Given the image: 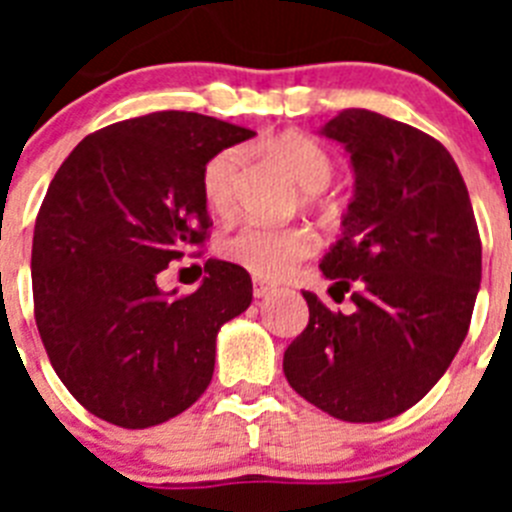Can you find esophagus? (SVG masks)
Here are the masks:
<instances>
[{"mask_svg":"<svg viewBox=\"0 0 512 512\" xmlns=\"http://www.w3.org/2000/svg\"><path fill=\"white\" fill-rule=\"evenodd\" d=\"M269 292H274V287H271L269 282H261V279H253V295L256 297H266Z\"/></svg>","mask_w":512,"mask_h":512,"instance_id":"esophagus-1","label":"esophagus"}]
</instances>
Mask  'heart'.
I'll return each mask as SVG.
<instances>
[{"instance_id": "1", "label": "heart", "mask_w": 512, "mask_h": 512, "mask_svg": "<svg viewBox=\"0 0 512 512\" xmlns=\"http://www.w3.org/2000/svg\"><path fill=\"white\" fill-rule=\"evenodd\" d=\"M269 156L287 171L305 192H320L333 176V161L312 138L284 133L269 143ZM243 171L241 148L215 153L202 171V197L215 215H230L238 205V182ZM318 251V238L302 225H277L248 220L220 241V253L230 264L251 271L259 279H282Z\"/></svg>"}]
</instances>
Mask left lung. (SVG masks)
Instances as JSON below:
<instances>
[{
  "label": "left lung",
  "instance_id": "obj_1",
  "mask_svg": "<svg viewBox=\"0 0 512 512\" xmlns=\"http://www.w3.org/2000/svg\"><path fill=\"white\" fill-rule=\"evenodd\" d=\"M320 133L351 156L354 200L325 253L354 312L302 292L310 320L284 351V377L348 423L395 418L428 395L467 338L482 241L459 166L436 138L369 110H343Z\"/></svg>",
  "mask_w": 512,
  "mask_h": 512
}]
</instances>
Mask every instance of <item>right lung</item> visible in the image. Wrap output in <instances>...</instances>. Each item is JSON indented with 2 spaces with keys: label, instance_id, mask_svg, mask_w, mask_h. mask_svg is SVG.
Returning a JSON list of instances; mask_svg holds the SVG:
<instances>
[{
  "label": "right lung",
  "instance_id": "right-lung-1",
  "mask_svg": "<svg viewBox=\"0 0 512 512\" xmlns=\"http://www.w3.org/2000/svg\"><path fill=\"white\" fill-rule=\"evenodd\" d=\"M256 135L197 112H151L87 135L35 220V323L66 390L120 428H151L200 400L220 325L253 297L248 271L207 259L192 295L161 292L169 261L207 241L202 171Z\"/></svg>",
  "mask_w": 512,
  "mask_h": 512
}]
</instances>
